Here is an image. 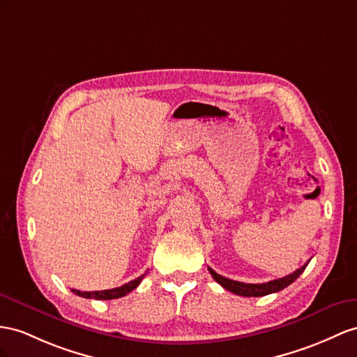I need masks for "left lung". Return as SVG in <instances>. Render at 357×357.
<instances>
[{"mask_svg":"<svg viewBox=\"0 0 357 357\" xmlns=\"http://www.w3.org/2000/svg\"><path fill=\"white\" fill-rule=\"evenodd\" d=\"M309 261L305 264V266H301L298 270H296L294 273L288 274L285 278H280L276 280H270L266 283H244V282H236L232 279H227L220 276V274H217L213 268H209V273H211V276L214 278V280L217 283H220V285L227 289L234 292L236 296H243V297H262V296H268L273 294V292H278L283 288H287L288 285H291L292 282H294L301 273L305 271V268L307 267Z\"/></svg>","mask_w":357,"mask_h":357,"instance_id":"8db88e82","label":"left lung"}]
</instances>
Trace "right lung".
I'll use <instances>...</instances> for the list:
<instances>
[{"label":"right lung","mask_w":357,"mask_h":357,"mask_svg":"<svg viewBox=\"0 0 357 357\" xmlns=\"http://www.w3.org/2000/svg\"><path fill=\"white\" fill-rule=\"evenodd\" d=\"M144 278V274L140 278H137L131 282L125 283V285L119 287V288H113V289H104V291H78V289H72L74 294L84 297V298H96V300H113V298H119L126 296L128 292H131L132 289H135L137 287L140 285L142 279Z\"/></svg>","instance_id":"obj_1"}]
</instances>
